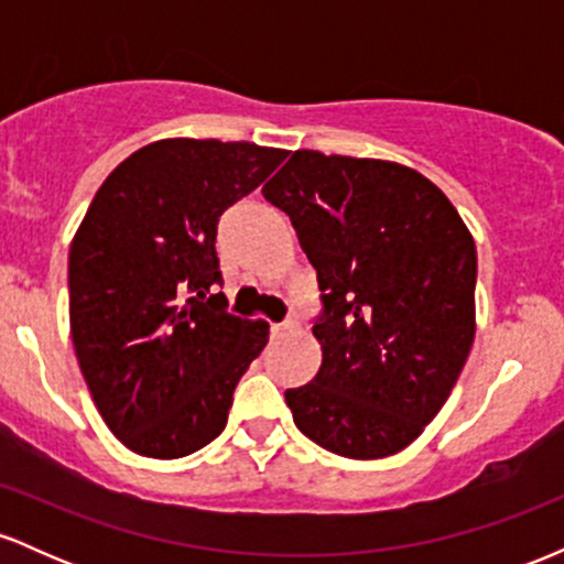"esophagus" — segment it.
I'll return each instance as SVG.
<instances>
[{
    "label": "esophagus",
    "mask_w": 564,
    "mask_h": 564,
    "mask_svg": "<svg viewBox=\"0 0 564 564\" xmlns=\"http://www.w3.org/2000/svg\"><path fill=\"white\" fill-rule=\"evenodd\" d=\"M294 332H300V318H296V315H291V318H286L283 323H278V326H273V334L275 336L294 334Z\"/></svg>",
    "instance_id": "1"
}]
</instances>
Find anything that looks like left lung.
I'll list each match as a JSON object with an SVG mask.
<instances>
[{"label": "left lung", "instance_id": "8db88e82", "mask_svg": "<svg viewBox=\"0 0 564 564\" xmlns=\"http://www.w3.org/2000/svg\"><path fill=\"white\" fill-rule=\"evenodd\" d=\"M318 273L323 360L286 390L294 424L345 458H384L445 405L475 341V238L424 174L294 151L262 187Z\"/></svg>", "mask_w": 564, "mask_h": 564}]
</instances>
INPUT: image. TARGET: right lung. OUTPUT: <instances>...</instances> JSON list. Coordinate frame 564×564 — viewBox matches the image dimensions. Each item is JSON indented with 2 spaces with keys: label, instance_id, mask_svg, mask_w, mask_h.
<instances>
[{
  "label": "right lung",
  "instance_id": "obj_1",
  "mask_svg": "<svg viewBox=\"0 0 564 564\" xmlns=\"http://www.w3.org/2000/svg\"><path fill=\"white\" fill-rule=\"evenodd\" d=\"M257 142L166 138L108 174L68 254L76 358L102 422L129 451L183 458L228 424L264 321L225 310L223 212L286 159Z\"/></svg>",
  "mask_w": 564,
  "mask_h": 564
}]
</instances>
